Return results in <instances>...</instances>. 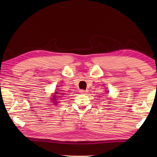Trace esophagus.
I'll return each mask as SVG.
<instances>
[{
	"label": "esophagus",
	"mask_w": 157,
	"mask_h": 157,
	"mask_svg": "<svg viewBox=\"0 0 157 157\" xmlns=\"http://www.w3.org/2000/svg\"><path fill=\"white\" fill-rule=\"evenodd\" d=\"M88 90H80V94H87Z\"/></svg>",
	"instance_id": "1"
}]
</instances>
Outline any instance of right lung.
Wrapping results in <instances>:
<instances>
[{
    "instance_id": "right-lung-1",
    "label": "right lung",
    "mask_w": 157,
    "mask_h": 157,
    "mask_svg": "<svg viewBox=\"0 0 157 157\" xmlns=\"http://www.w3.org/2000/svg\"><path fill=\"white\" fill-rule=\"evenodd\" d=\"M58 92V91H56V92L55 93V94H58V92ZM54 98H56V96H54V97H53ZM52 100H56V99H52Z\"/></svg>"
}]
</instances>
